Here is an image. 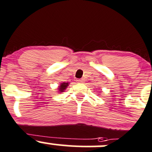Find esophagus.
<instances>
[{"instance_id": "esophagus-1", "label": "esophagus", "mask_w": 152, "mask_h": 152, "mask_svg": "<svg viewBox=\"0 0 152 152\" xmlns=\"http://www.w3.org/2000/svg\"><path fill=\"white\" fill-rule=\"evenodd\" d=\"M84 82H85V81H84V79H78V80H77V82H78V83H83Z\"/></svg>"}]
</instances>
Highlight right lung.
Instances as JSON below:
<instances>
[{
	"mask_svg": "<svg viewBox=\"0 0 152 152\" xmlns=\"http://www.w3.org/2000/svg\"><path fill=\"white\" fill-rule=\"evenodd\" d=\"M68 85V82H63V83H61L60 86H58V91H59V93L64 92V91L67 88V87Z\"/></svg>",
	"mask_w": 152,
	"mask_h": 152,
	"instance_id": "right-lung-1",
	"label": "right lung"
}]
</instances>
